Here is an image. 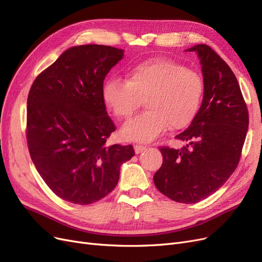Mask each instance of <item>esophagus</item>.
I'll use <instances>...</instances> for the list:
<instances>
[{"mask_svg": "<svg viewBox=\"0 0 262 262\" xmlns=\"http://www.w3.org/2000/svg\"><path fill=\"white\" fill-rule=\"evenodd\" d=\"M145 148H146L145 145H141V144H136V145H134V150H136L137 154L143 152V150H145Z\"/></svg>", "mask_w": 262, "mask_h": 262, "instance_id": "1", "label": "esophagus"}]
</instances>
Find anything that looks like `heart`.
<instances>
[{
  "label": "heart",
  "mask_w": 262,
  "mask_h": 262,
  "mask_svg": "<svg viewBox=\"0 0 262 262\" xmlns=\"http://www.w3.org/2000/svg\"><path fill=\"white\" fill-rule=\"evenodd\" d=\"M204 94L202 76L170 59H150L129 70L125 81L112 77L102 90L105 104L120 120L136 114L145 100L147 112L126 122L122 137L147 142L167 130H181L192 122Z\"/></svg>",
  "instance_id": "1"
}]
</instances>
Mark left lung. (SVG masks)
<instances>
[{"mask_svg": "<svg viewBox=\"0 0 262 262\" xmlns=\"http://www.w3.org/2000/svg\"><path fill=\"white\" fill-rule=\"evenodd\" d=\"M187 51L196 52L202 66V105L189 128L176 136L186 145L177 149L160 147L163 164L153 179L169 199L196 203L215 192L235 171L249 117L239 84L227 63L208 45H196Z\"/></svg>", "mask_w": 262, "mask_h": 262, "instance_id": "obj_1", "label": "left lung"}]
</instances>
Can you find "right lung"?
I'll list each match as a JSON object with an SVG mask.
<instances>
[{
    "label": "right lung",
    "mask_w": 262,
    "mask_h": 262,
    "mask_svg": "<svg viewBox=\"0 0 262 262\" xmlns=\"http://www.w3.org/2000/svg\"><path fill=\"white\" fill-rule=\"evenodd\" d=\"M123 50L104 45L72 47L39 74L27 98L29 154L61 199L86 205L115 189L133 146L108 145L116 125L102 98L104 80Z\"/></svg>",
    "instance_id": "1"
}]
</instances>
